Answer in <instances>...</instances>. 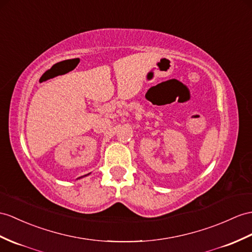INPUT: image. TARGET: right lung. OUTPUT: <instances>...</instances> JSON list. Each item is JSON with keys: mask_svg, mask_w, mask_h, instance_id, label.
Wrapping results in <instances>:
<instances>
[{"mask_svg": "<svg viewBox=\"0 0 252 252\" xmlns=\"http://www.w3.org/2000/svg\"><path fill=\"white\" fill-rule=\"evenodd\" d=\"M87 175H89V174H87ZM87 175H84V176H87ZM84 176H81V177H84ZM81 177H79V179H81Z\"/></svg>", "mask_w": 252, "mask_h": 252, "instance_id": "right-lung-1", "label": "right lung"}]
</instances>
